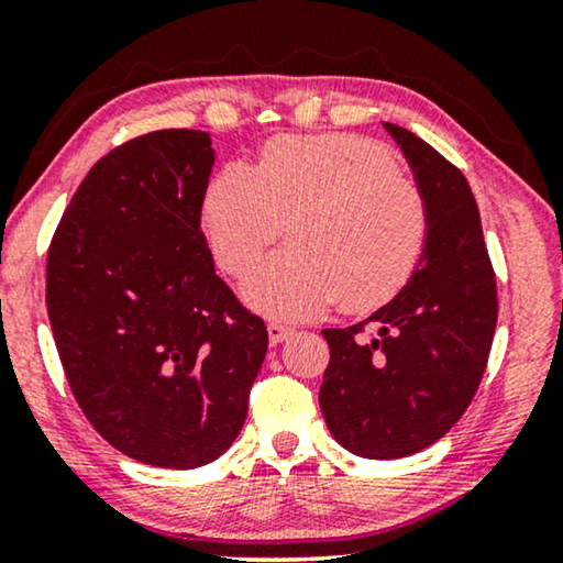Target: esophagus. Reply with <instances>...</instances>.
Returning a JSON list of instances; mask_svg holds the SVG:
<instances>
[{"instance_id":"34e87169","label":"esophagus","mask_w":563,"mask_h":563,"mask_svg":"<svg viewBox=\"0 0 563 563\" xmlns=\"http://www.w3.org/2000/svg\"><path fill=\"white\" fill-rule=\"evenodd\" d=\"M268 341H272V345H276V343H282L284 338H289L291 333H295V330H291L289 325H282V322H268Z\"/></svg>"}]
</instances>
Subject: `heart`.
<instances>
[{"label": "heart", "mask_w": 563, "mask_h": 563, "mask_svg": "<svg viewBox=\"0 0 563 563\" xmlns=\"http://www.w3.org/2000/svg\"><path fill=\"white\" fill-rule=\"evenodd\" d=\"M210 249L243 284L256 310L305 320L341 299L372 312L395 299L426 253L430 212L420 184L397 168L384 145L349 133L276 135L256 164L225 166L202 202Z\"/></svg>", "instance_id": "heart-1"}]
</instances>
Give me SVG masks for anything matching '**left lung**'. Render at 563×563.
<instances>
[{"instance_id":"8db88e82","label":"left lung","mask_w":563,"mask_h":563,"mask_svg":"<svg viewBox=\"0 0 563 563\" xmlns=\"http://www.w3.org/2000/svg\"><path fill=\"white\" fill-rule=\"evenodd\" d=\"M402 145L430 230L405 289L351 328H325L320 407L330 433L366 459H402L443 438L479 389L497 325V279L466 176L410 130ZM376 324L379 334L365 328Z\"/></svg>"}]
</instances>
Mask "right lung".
Returning <instances> with one entry per match:
<instances>
[{
  "mask_svg": "<svg viewBox=\"0 0 563 563\" xmlns=\"http://www.w3.org/2000/svg\"><path fill=\"white\" fill-rule=\"evenodd\" d=\"M202 130H156L84 176L48 245L45 305L81 412L125 456L210 464L241 433L264 320L214 274Z\"/></svg>",
  "mask_w": 563,
  "mask_h": 563,
  "instance_id": "obj_1",
  "label": "right lung"
}]
</instances>
